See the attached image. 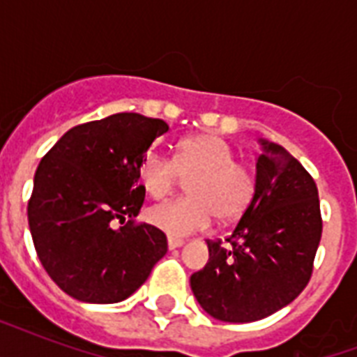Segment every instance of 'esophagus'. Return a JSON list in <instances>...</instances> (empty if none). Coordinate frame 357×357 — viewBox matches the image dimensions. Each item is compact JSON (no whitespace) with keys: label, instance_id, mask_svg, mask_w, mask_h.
<instances>
[{"label":"esophagus","instance_id":"34e87169","mask_svg":"<svg viewBox=\"0 0 357 357\" xmlns=\"http://www.w3.org/2000/svg\"><path fill=\"white\" fill-rule=\"evenodd\" d=\"M179 246H183V241H181V238L168 237V248L176 250V248H179Z\"/></svg>","mask_w":357,"mask_h":357}]
</instances>
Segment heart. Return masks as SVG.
I'll return each mask as SVG.
<instances>
[{"label":"heart","instance_id":"1","mask_svg":"<svg viewBox=\"0 0 357 357\" xmlns=\"http://www.w3.org/2000/svg\"><path fill=\"white\" fill-rule=\"evenodd\" d=\"M234 157V148L217 133L179 140L174 161L161 151H148L139 167V181L148 196L159 200L179 178H190L189 196L150 207L148 222L170 237H187L209 228L215 217L224 224L243 217L254 202L255 176Z\"/></svg>","mask_w":357,"mask_h":357}]
</instances>
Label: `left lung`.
<instances>
[{
  "instance_id": "1",
  "label": "left lung",
  "mask_w": 357,
  "mask_h": 357,
  "mask_svg": "<svg viewBox=\"0 0 357 357\" xmlns=\"http://www.w3.org/2000/svg\"><path fill=\"white\" fill-rule=\"evenodd\" d=\"M255 196L226 246L190 276L198 304L224 322H254L291 304L307 285L321 243L319 190L283 146L259 139Z\"/></svg>"
}]
</instances>
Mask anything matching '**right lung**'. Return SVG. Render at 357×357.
<instances>
[{
  "instance_id": "right-lung-1",
  "label": "right lung",
  "mask_w": 357,
  "mask_h": 357,
  "mask_svg": "<svg viewBox=\"0 0 357 357\" xmlns=\"http://www.w3.org/2000/svg\"><path fill=\"white\" fill-rule=\"evenodd\" d=\"M167 131L159 119L111 114L72 128L42 157L27 206L31 237L42 266L72 298L122 302L167 254L161 229L135 222L146 195L140 161ZM116 222L126 226L114 229Z\"/></svg>"
}]
</instances>
